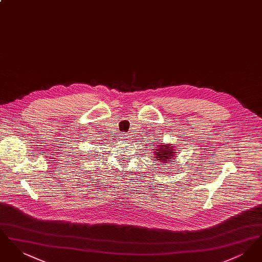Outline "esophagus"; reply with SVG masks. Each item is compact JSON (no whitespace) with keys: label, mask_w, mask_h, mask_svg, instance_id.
I'll use <instances>...</instances> for the list:
<instances>
[{"label":"esophagus","mask_w":262,"mask_h":262,"mask_svg":"<svg viewBox=\"0 0 262 262\" xmlns=\"http://www.w3.org/2000/svg\"><path fill=\"white\" fill-rule=\"evenodd\" d=\"M121 138H122L123 140H125V141H128L130 137H129V135H128V134L124 133V134H122V137H121Z\"/></svg>","instance_id":"obj_1"}]
</instances>
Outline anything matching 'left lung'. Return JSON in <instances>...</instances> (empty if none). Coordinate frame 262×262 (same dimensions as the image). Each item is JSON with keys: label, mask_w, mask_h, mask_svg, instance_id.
Here are the masks:
<instances>
[{"label": "left lung", "mask_w": 262, "mask_h": 262, "mask_svg": "<svg viewBox=\"0 0 262 262\" xmlns=\"http://www.w3.org/2000/svg\"><path fill=\"white\" fill-rule=\"evenodd\" d=\"M156 150V149H154ZM155 153V158L156 160H158L159 162L163 163L172 162L171 159L174 157V150L173 147L169 144V145H159V147L156 150ZM155 160V161H156Z\"/></svg>", "instance_id": "8db88e82"}]
</instances>
